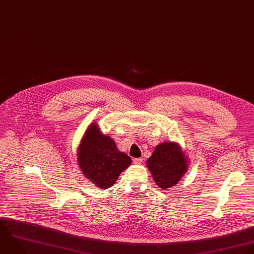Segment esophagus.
Masks as SVG:
<instances>
[{"mask_svg":"<svg viewBox=\"0 0 254 254\" xmlns=\"http://www.w3.org/2000/svg\"><path fill=\"white\" fill-rule=\"evenodd\" d=\"M142 158H133V163L134 164H140V163H142Z\"/></svg>","mask_w":254,"mask_h":254,"instance_id":"1","label":"esophagus"}]
</instances>
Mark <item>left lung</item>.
I'll return each mask as SVG.
<instances>
[{"label": "left lung", "instance_id": "1", "mask_svg": "<svg viewBox=\"0 0 254 254\" xmlns=\"http://www.w3.org/2000/svg\"><path fill=\"white\" fill-rule=\"evenodd\" d=\"M158 187L167 189L175 186L188 170V159L176 142H162L157 145L146 161Z\"/></svg>", "mask_w": 254, "mask_h": 254}]
</instances>
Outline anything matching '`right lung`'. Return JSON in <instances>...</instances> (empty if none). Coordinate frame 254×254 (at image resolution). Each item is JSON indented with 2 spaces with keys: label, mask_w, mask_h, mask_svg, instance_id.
<instances>
[{
  "label": "right lung",
  "mask_w": 254,
  "mask_h": 254,
  "mask_svg": "<svg viewBox=\"0 0 254 254\" xmlns=\"http://www.w3.org/2000/svg\"><path fill=\"white\" fill-rule=\"evenodd\" d=\"M77 161L85 177L101 189L112 187L131 164V158L121 152L114 139L103 134L96 123L88 127L81 139Z\"/></svg>",
  "instance_id": "1"
}]
</instances>
